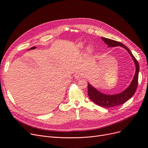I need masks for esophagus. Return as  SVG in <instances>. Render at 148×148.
<instances>
[{
  "label": "esophagus",
  "mask_w": 148,
  "mask_h": 148,
  "mask_svg": "<svg viewBox=\"0 0 148 148\" xmlns=\"http://www.w3.org/2000/svg\"><path fill=\"white\" fill-rule=\"evenodd\" d=\"M74 78L76 79V80H79L81 79V75L80 74H75L74 75Z\"/></svg>",
  "instance_id": "obj_1"
}]
</instances>
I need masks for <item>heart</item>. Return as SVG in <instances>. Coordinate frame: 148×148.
<instances>
[{
	"label": "heart",
	"mask_w": 148,
	"mask_h": 148,
	"mask_svg": "<svg viewBox=\"0 0 148 148\" xmlns=\"http://www.w3.org/2000/svg\"><path fill=\"white\" fill-rule=\"evenodd\" d=\"M80 47H82V45H80Z\"/></svg>",
	"instance_id": "b5f03b06"
}]
</instances>
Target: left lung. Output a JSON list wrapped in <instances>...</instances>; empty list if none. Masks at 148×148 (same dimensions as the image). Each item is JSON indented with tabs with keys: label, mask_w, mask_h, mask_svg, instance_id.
<instances>
[{
	"label": "left lung",
	"mask_w": 148,
	"mask_h": 148,
	"mask_svg": "<svg viewBox=\"0 0 148 148\" xmlns=\"http://www.w3.org/2000/svg\"><path fill=\"white\" fill-rule=\"evenodd\" d=\"M102 40L108 45V47H114L120 46L127 50L129 54L133 59L134 64L136 66V73L131 83L129 85V86L118 94H105L95 89L94 86L89 83L88 84V92L89 98L95 104L104 107H114L115 106H118L121 105L129 100L133 95L135 94L136 90L138 84V72H139V65L137 60L132 54L131 51L125 45L123 44L116 41L114 40H110V39L106 38H101Z\"/></svg>",
	"instance_id": "left-lung-1"
}]
</instances>
